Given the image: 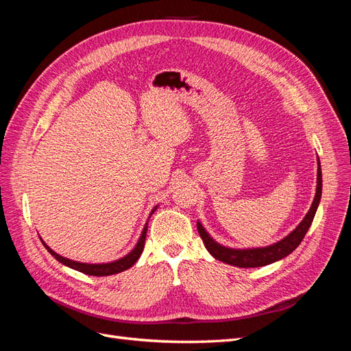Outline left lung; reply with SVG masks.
Instances as JSON below:
<instances>
[{
	"instance_id": "1",
	"label": "left lung",
	"mask_w": 351,
	"mask_h": 351,
	"mask_svg": "<svg viewBox=\"0 0 351 351\" xmlns=\"http://www.w3.org/2000/svg\"><path fill=\"white\" fill-rule=\"evenodd\" d=\"M316 195L312 202V206L307 212L303 221L299 226L293 230L289 236L280 240L278 243H274L271 246L267 247H256V249H230L226 246H221L214 239H212L204 226L197 221V231L200 234V239L204 240L205 247L208 252L214 256L215 259L232 265V267H239V268H258V267H265V265H269L272 262H277L295 250V247L299 246L302 240L304 239L307 230L312 226V221L315 218L317 205L321 202L322 196V171H321V162L319 158H317V178H316Z\"/></svg>"
}]
</instances>
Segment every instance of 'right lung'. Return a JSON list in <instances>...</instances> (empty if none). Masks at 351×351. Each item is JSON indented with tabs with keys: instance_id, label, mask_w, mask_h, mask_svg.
Returning a JSON list of instances; mask_svg holds the SVG:
<instances>
[{
	"instance_id": "obj_1",
	"label": "right lung",
	"mask_w": 351,
	"mask_h": 351,
	"mask_svg": "<svg viewBox=\"0 0 351 351\" xmlns=\"http://www.w3.org/2000/svg\"><path fill=\"white\" fill-rule=\"evenodd\" d=\"M155 209H156V206L154 208V210ZM154 210H152V214H154ZM146 231H147V222H146V226L142 231V236H141L139 241H137V244H136V247L129 254H125L124 258H121L119 261L110 262V263H82V262H76V261H71V259H67V258H62L61 254H58L52 249H49L45 244V241H42V239H40V241L47 247V250L52 254V256H54L62 265H66V267H69L71 269H76V271L83 272L86 275H93V277H107V275L119 274V272H123L125 269H129L130 267H133L136 261L141 258V254L143 252L145 240H146Z\"/></svg>"
}]
</instances>
